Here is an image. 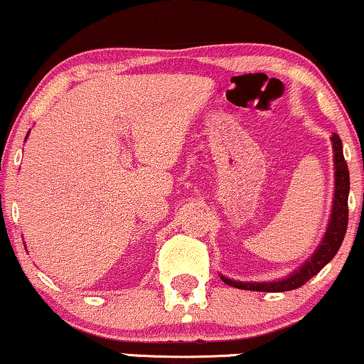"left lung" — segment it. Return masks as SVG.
Here are the masks:
<instances>
[{"mask_svg": "<svg viewBox=\"0 0 364 364\" xmlns=\"http://www.w3.org/2000/svg\"><path fill=\"white\" fill-rule=\"evenodd\" d=\"M334 151V200H333V211H331V218L328 230H326L323 242L316 248L309 260L299 267V270L292 272L289 277L282 280H274V282H240V280H233L220 275L225 284L232 285L237 289H245V291H259V292H284L294 291V289L304 285L307 280L314 277L323 270L326 264H329L338 254L339 247L344 240L348 228V195H349V171L348 163L344 161L343 154V142L338 134L331 137Z\"/></svg>", "mask_w": 364, "mask_h": 364, "instance_id": "1", "label": "left lung"}]
</instances>
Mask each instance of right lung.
Returning <instances> with one entry per match:
<instances>
[{"instance_id":"obj_1","label":"right lung","mask_w":364,"mask_h":364,"mask_svg":"<svg viewBox=\"0 0 364 364\" xmlns=\"http://www.w3.org/2000/svg\"><path fill=\"white\" fill-rule=\"evenodd\" d=\"M28 134H30V131H28ZM28 134H26V136H28ZM26 141V139H25Z\"/></svg>"}]
</instances>
